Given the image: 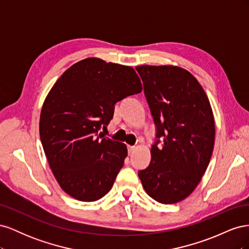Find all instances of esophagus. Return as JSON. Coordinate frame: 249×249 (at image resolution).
Instances as JSON below:
<instances>
[{"instance_id": "esophagus-1", "label": "esophagus", "mask_w": 249, "mask_h": 249, "mask_svg": "<svg viewBox=\"0 0 249 249\" xmlns=\"http://www.w3.org/2000/svg\"><path fill=\"white\" fill-rule=\"evenodd\" d=\"M134 149H135V146H133V145H127V152H129V154H131Z\"/></svg>"}]
</instances>
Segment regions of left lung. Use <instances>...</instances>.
<instances>
[{"label": "left lung", "instance_id": "left-lung-1", "mask_svg": "<svg viewBox=\"0 0 249 249\" xmlns=\"http://www.w3.org/2000/svg\"><path fill=\"white\" fill-rule=\"evenodd\" d=\"M156 126L148 166L138 171L146 193L162 203L189 195L213 153L215 124L198 81L177 66H137Z\"/></svg>", "mask_w": 249, "mask_h": 249}]
</instances>
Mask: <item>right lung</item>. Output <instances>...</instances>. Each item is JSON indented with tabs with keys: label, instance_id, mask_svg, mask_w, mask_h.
<instances>
[{
	"label": "right lung",
	"instance_id": "obj_1",
	"mask_svg": "<svg viewBox=\"0 0 249 249\" xmlns=\"http://www.w3.org/2000/svg\"><path fill=\"white\" fill-rule=\"evenodd\" d=\"M141 90L132 67L97 58L73 64L51 89L40 140L57 182L71 197L95 201L111 190L127 149L98 133L113 118L115 104Z\"/></svg>",
	"mask_w": 249,
	"mask_h": 249
}]
</instances>
